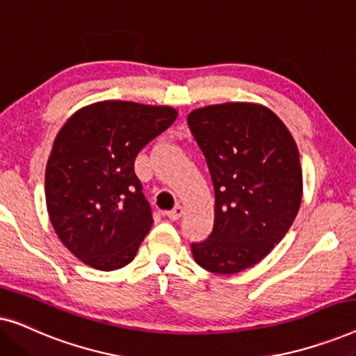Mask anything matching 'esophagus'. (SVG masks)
Masks as SVG:
<instances>
[{"mask_svg": "<svg viewBox=\"0 0 356 356\" xmlns=\"http://www.w3.org/2000/svg\"><path fill=\"white\" fill-rule=\"evenodd\" d=\"M183 213H184V209L181 206H177V207H173L170 212H167V217L170 218V220H178Z\"/></svg>", "mask_w": 356, "mask_h": 356, "instance_id": "1", "label": "esophagus"}]
</instances>
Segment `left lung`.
Here are the masks:
<instances>
[{
  "instance_id": "left-lung-1",
  "label": "left lung",
  "mask_w": 356,
  "mask_h": 356,
  "mask_svg": "<svg viewBox=\"0 0 356 356\" xmlns=\"http://www.w3.org/2000/svg\"><path fill=\"white\" fill-rule=\"evenodd\" d=\"M188 126L216 191L212 233L193 243V257L213 274H236L264 259L298 213V147L274 111L248 102L193 110Z\"/></svg>"
}]
</instances>
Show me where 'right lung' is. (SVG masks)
Listing matches in <instances>:
<instances>
[{"label":"right lung","instance_id":"add662e5","mask_svg":"<svg viewBox=\"0 0 356 356\" xmlns=\"http://www.w3.org/2000/svg\"><path fill=\"white\" fill-rule=\"evenodd\" d=\"M177 116L172 106L104 100L60 129L47 163V209L58 238L84 264L116 270L134 259L154 223L134 160Z\"/></svg>","mask_w":356,"mask_h":356}]
</instances>
